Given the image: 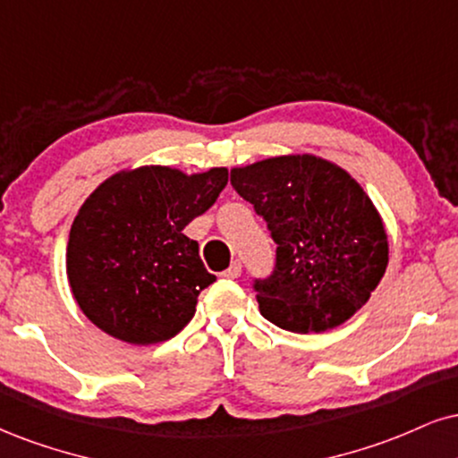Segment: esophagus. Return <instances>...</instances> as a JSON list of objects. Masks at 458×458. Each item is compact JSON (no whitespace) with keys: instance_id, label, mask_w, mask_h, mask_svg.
<instances>
[{"instance_id":"obj_1","label":"esophagus","mask_w":458,"mask_h":458,"mask_svg":"<svg viewBox=\"0 0 458 458\" xmlns=\"http://www.w3.org/2000/svg\"><path fill=\"white\" fill-rule=\"evenodd\" d=\"M224 277L228 279H239L241 277V262H233L228 268L224 271Z\"/></svg>"}]
</instances>
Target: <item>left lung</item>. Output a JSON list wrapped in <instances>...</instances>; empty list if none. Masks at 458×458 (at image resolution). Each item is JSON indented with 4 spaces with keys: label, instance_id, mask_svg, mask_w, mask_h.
<instances>
[{
    "label": "left lung",
    "instance_id": "8db88e82",
    "mask_svg": "<svg viewBox=\"0 0 458 458\" xmlns=\"http://www.w3.org/2000/svg\"><path fill=\"white\" fill-rule=\"evenodd\" d=\"M230 183L277 243L273 273L253 279L268 322L322 333L365 305L386 271L388 239L371 198L344 168L284 156L234 168Z\"/></svg>",
    "mask_w": 458,
    "mask_h": 458
}]
</instances>
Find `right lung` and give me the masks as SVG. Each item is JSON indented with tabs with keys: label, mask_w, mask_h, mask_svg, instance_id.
Wrapping results in <instances>:
<instances>
[{
	"label": "right lung",
	"mask_w": 458,
	"mask_h": 458,
	"mask_svg": "<svg viewBox=\"0 0 458 458\" xmlns=\"http://www.w3.org/2000/svg\"><path fill=\"white\" fill-rule=\"evenodd\" d=\"M228 170L187 176L168 166L117 173L81 207L70 230L65 268L76 302L110 337L134 345L168 341L194 318L215 282L183 234L213 207Z\"/></svg>",
	"instance_id": "obj_1"
}]
</instances>
